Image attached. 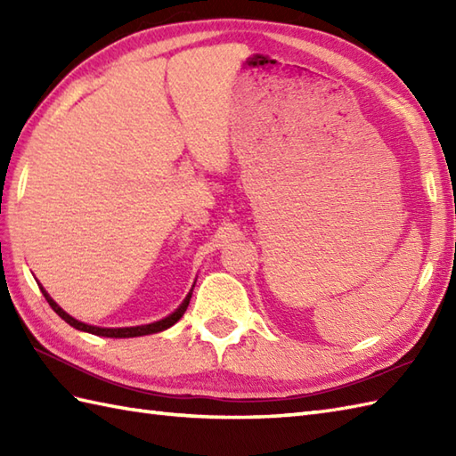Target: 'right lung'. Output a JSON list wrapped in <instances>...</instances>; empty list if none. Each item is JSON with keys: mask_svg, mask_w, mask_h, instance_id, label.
I'll use <instances>...</instances> for the list:
<instances>
[{"mask_svg": "<svg viewBox=\"0 0 456 456\" xmlns=\"http://www.w3.org/2000/svg\"><path fill=\"white\" fill-rule=\"evenodd\" d=\"M38 288H41V292L45 296V299L48 302V305H51L54 312L61 315L64 322L68 325H72L74 329H80V331H86V333H92V335H100V337H113V338H125V337H142V335H152V333H160L164 331V329L172 327L174 323L178 322V319L183 315V312L188 309V304H190V297H191V292L186 296V299L180 304V307L176 309V312L170 314L168 317L160 319V322H154V323H149V325H137V327H118V329H110V327H95V325H88V323H82L78 322V319H74L72 315H68L64 309L58 305L54 299L46 294V289L38 284Z\"/></svg>", "mask_w": 456, "mask_h": 456, "instance_id": "add662e5", "label": "right lung"}]
</instances>
